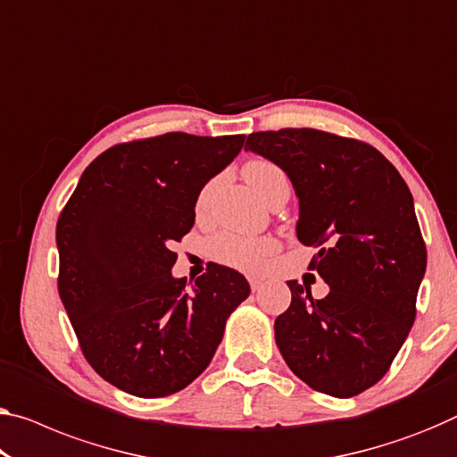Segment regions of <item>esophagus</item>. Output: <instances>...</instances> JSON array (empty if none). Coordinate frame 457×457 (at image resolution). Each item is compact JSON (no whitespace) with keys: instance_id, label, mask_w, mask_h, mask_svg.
<instances>
[{"instance_id":"obj_1","label":"esophagus","mask_w":457,"mask_h":457,"mask_svg":"<svg viewBox=\"0 0 457 457\" xmlns=\"http://www.w3.org/2000/svg\"><path fill=\"white\" fill-rule=\"evenodd\" d=\"M249 286H251V290H253V292L262 290V287H263V279H259V278H251V279H249Z\"/></svg>"}]
</instances>
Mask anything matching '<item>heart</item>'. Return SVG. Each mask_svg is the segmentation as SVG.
Here are the masks:
<instances>
[{"instance_id":"heart-1","label":"heart","mask_w":457,"mask_h":457,"mask_svg":"<svg viewBox=\"0 0 457 457\" xmlns=\"http://www.w3.org/2000/svg\"><path fill=\"white\" fill-rule=\"evenodd\" d=\"M243 175L247 184L268 200L271 189L279 184H287L286 173L282 167L271 163L268 159H251L243 167ZM212 181L204 186L198 195V208L208 202V195L212 192ZM208 255L216 259L222 265H228L233 270H241L247 273H255L268 263V259L278 251V241L271 237H247L237 233H220L212 237L206 245Z\"/></svg>"}]
</instances>
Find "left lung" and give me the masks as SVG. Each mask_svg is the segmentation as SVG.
<instances>
[{
  "label": "left lung",
  "mask_w": 457,
  "mask_h": 457,
  "mask_svg": "<svg viewBox=\"0 0 457 457\" xmlns=\"http://www.w3.org/2000/svg\"><path fill=\"white\" fill-rule=\"evenodd\" d=\"M245 151L287 173L300 200L298 241L317 247L308 268L331 287L314 300L290 279L276 343L302 382L349 398L384 378L417 317L427 268L409 186L380 151L317 129L253 132Z\"/></svg>",
  "instance_id": "1"
}]
</instances>
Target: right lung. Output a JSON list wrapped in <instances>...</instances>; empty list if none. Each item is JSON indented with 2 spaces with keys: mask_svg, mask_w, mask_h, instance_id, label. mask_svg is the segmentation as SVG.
<instances>
[{
  "mask_svg": "<svg viewBox=\"0 0 457 457\" xmlns=\"http://www.w3.org/2000/svg\"><path fill=\"white\" fill-rule=\"evenodd\" d=\"M243 143L167 132L114 145L61 210L62 306L89 366L129 395L161 398L192 384L249 296L247 279L219 263L194 284L171 276V247L194 227L202 187Z\"/></svg>",
  "mask_w": 457,
  "mask_h": 457,
  "instance_id": "1",
  "label": "right lung"
}]
</instances>
